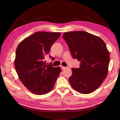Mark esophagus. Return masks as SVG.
<instances>
[{
    "label": "esophagus",
    "instance_id": "esophagus-1",
    "mask_svg": "<svg viewBox=\"0 0 120 120\" xmlns=\"http://www.w3.org/2000/svg\"><path fill=\"white\" fill-rule=\"evenodd\" d=\"M60 68H61V70H64V69H66V68H67V67H63V66H60Z\"/></svg>",
    "mask_w": 120,
    "mask_h": 120
}]
</instances>
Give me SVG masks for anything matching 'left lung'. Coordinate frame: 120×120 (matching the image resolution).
<instances>
[{"label": "left lung", "mask_w": 120, "mask_h": 120, "mask_svg": "<svg viewBox=\"0 0 120 120\" xmlns=\"http://www.w3.org/2000/svg\"><path fill=\"white\" fill-rule=\"evenodd\" d=\"M72 57L80 61L79 68H72L68 80L72 88L87 94L97 89L107 75L110 54L105 42L99 37L83 31L65 32Z\"/></svg>", "instance_id": "obj_1"}]
</instances>
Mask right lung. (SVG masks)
<instances>
[{"label": "right lung", "instance_id": "1", "mask_svg": "<svg viewBox=\"0 0 120 120\" xmlns=\"http://www.w3.org/2000/svg\"><path fill=\"white\" fill-rule=\"evenodd\" d=\"M60 35V32H36L23 39L16 49L14 64L17 75L23 85L36 95L49 92L61 72L60 68L53 67L52 63L46 65L45 60Z\"/></svg>", "mask_w": 120, "mask_h": 120}]
</instances>
